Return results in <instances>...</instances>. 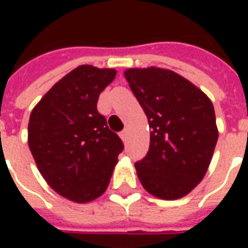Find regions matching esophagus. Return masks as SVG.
I'll use <instances>...</instances> for the list:
<instances>
[{
    "instance_id": "obj_1",
    "label": "esophagus",
    "mask_w": 248,
    "mask_h": 248,
    "mask_svg": "<svg viewBox=\"0 0 248 248\" xmlns=\"http://www.w3.org/2000/svg\"><path fill=\"white\" fill-rule=\"evenodd\" d=\"M119 137H121V140H124V142H126V140H127V131H126V130L121 131V133H119Z\"/></svg>"
}]
</instances>
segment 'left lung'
Returning <instances> with one entry per match:
<instances>
[{
  "label": "left lung",
  "instance_id": "1",
  "mask_svg": "<svg viewBox=\"0 0 248 248\" xmlns=\"http://www.w3.org/2000/svg\"><path fill=\"white\" fill-rule=\"evenodd\" d=\"M124 77L150 127V147L135 163L137 175L154 197H185L206 175L218 140L213 103L194 83L169 69L134 67Z\"/></svg>",
  "mask_w": 248,
  "mask_h": 248
}]
</instances>
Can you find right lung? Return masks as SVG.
<instances>
[{"instance_id":"right-lung-1","label":"right lung","mask_w":248,"mask_h":248,"mask_svg":"<svg viewBox=\"0 0 248 248\" xmlns=\"http://www.w3.org/2000/svg\"><path fill=\"white\" fill-rule=\"evenodd\" d=\"M117 70L81 65L57 82L30 114L28 143L47 185L77 203L106 191L124 143L98 113Z\"/></svg>"}]
</instances>
